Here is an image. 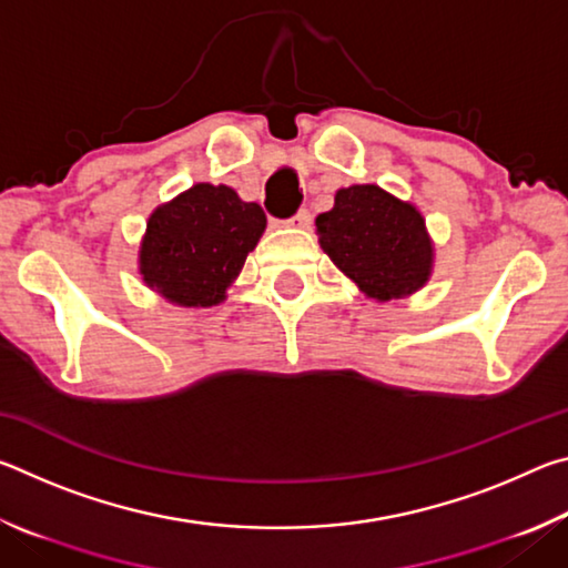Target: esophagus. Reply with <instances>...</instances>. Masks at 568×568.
Wrapping results in <instances>:
<instances>
[{"mask_svg": "<svg viewBox=\"0 0 568 568\" xmlns=\"http://www.w3.org/2000/svg\"><path fill=\"white\" fill-rule=\"evenodd\" d=\"M311 223H313V217H311V213H307V210H297V213L291 220H287V225L301 227V230L311 227Z\"/></svg>", "mask_w": 568, "mask_h": 568, "instance_id": "esophagus-1", "label": "esophagus"}]
</instances>
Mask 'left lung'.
<instances>
[{"mask_svg": "<svg viewBox=\"0 0 568 568\" xmlns=\"http://www.w3.org/2000/svg\"><path fill=\"white\" fill-rule=\"evenodd\" d=\"M323 253L376 303L418 293L434 275L436 247L420 210L378 185H351L315 217Z\"/></svg>", "mask_w": 568, "mask_h": 568, "instance_id": "left-lung-1", "label": "left lung"}]
</instances>
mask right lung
Segmentation results:
<instances>
[{
    "mask_svg": "<svg viewBox=\"0 0 568 568\" xmlns=\"http://www.w3.org/2000/svg\"><path fill=\"white\" fill-rule=\"evenodd\" d=\"M265 213L227 185L197 182L148 217L138 273L152 293L180 307H213L265 233Z\"/></svg>",
    "mask_w": 568,
    "mask_h": 568,
    "instance_id": "right-lung-1",
    "label": "right lung"
}]
</instances>
